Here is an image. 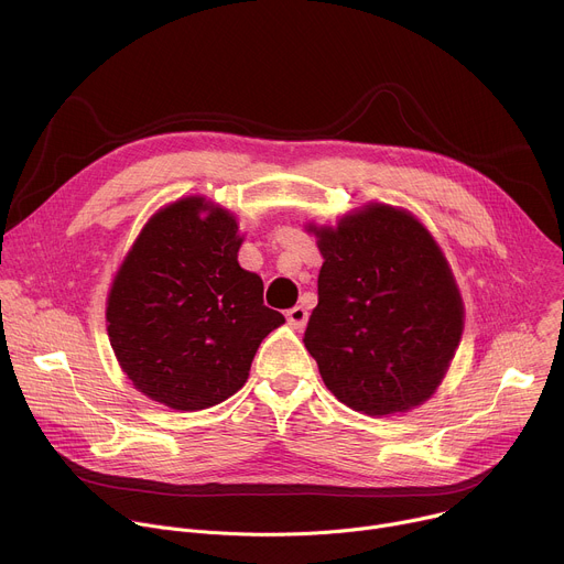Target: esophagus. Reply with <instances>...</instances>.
Masks as SVG:
<instances>
[{
    "label": "esophagus",
    "instance_id": "1",
    "mask_svg": "<svg viewBox=\"0 0 564 564\" xmlns=\"http://www.w3.org/2000/svg\"><path fill=\"white\" fill-rule=\"evenodd\" d=\"M288 321H290V326L292 328H296V330H303L305 328V324H307V316H310V312L303 307V305H294V307H290L288 310Z\"/></svg>",
    "mask_w": 564,
    "mask_h": 564
}]
</instances>
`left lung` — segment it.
<instances>
[{
	"label": "left lung",
	"mask_w": 564,
	"mask_h": 564,
	"mask_svg": "<svg viewBox=\"0 0 564 564\" xmlns=\"http://www.w3.org/2000/svg\"><path fill=\"white\" fill-rule=\"evenodd\" d=\"M324 265L303 344L346 406L404 413L440 386L462 337L464 307L426 227L368 205L314 227Z\"/></svg>",
	"instance_id": "1"
}]
</instances>
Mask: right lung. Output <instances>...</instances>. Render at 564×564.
<instances>
[{
    "mask_svg": "<svg viewBox=\"0 0 564 564\" xmlns=\"http://www.w3.org/2000/svg\"><path fill=\"white\" fill-rule=\"evenodd\" d=\"M236 231L225 209L176 200L144 225L109 292L122 370L170 409L203 411L243 388L261 341L285 324L263 305L261 276L238 265Z\"/></svg>",
    "mask_w": 564,
    "mask_h": 564,
    "instance_id": "add662e5",
    "label": "right lung"
}]
</instances>
